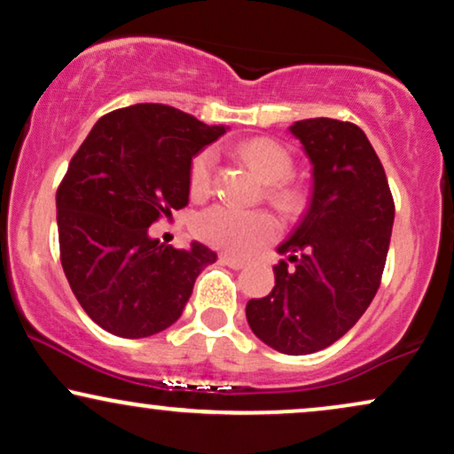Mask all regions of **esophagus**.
<instances>
[{"label":"esophagus","instance_id":"obj_1","mask_svg":"<svg viewBox=\"0 0 454 454\" xmlns=\"http://www.w3.org/2000/svg\"><path fill=\"white\" fill-rule=\"evenodd\" d=\"M220 262L223 263V266L234 268V270H240V268L247 266L245 260H239V257H232V255H226V254L220 255Z\"/></svg>","mask_w":454,"mask_h":454}]
</instances>
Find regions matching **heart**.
Returning <instances> with one entry per match:
<instances>
[{
    "mask_svg": "<svg viewBox=\"0 0 454 454\" xmlns=\"http://www.w3.org/2000/svg\"><path fill=\"white\" fill-rule=\"evenodd\" d=\"M239 154L249 169L270 184L268 197L283 211H295L301 205L303 192L300 186L283 182L291 174V154L278 142L268 137H254L240 145ZM215 154L203 151L192 159L191 165V192L205 197L214 184ZM278 223L268 211H240L231 205H214L200 211L194 220V234L200 240L228 254L247 255L270 239L277 237Z\"/></svg>",
    "mask_w": 454,
    "mask_h": 454,
    "instance_id": "obj_1",
    "label": "heart"
}]
</instances>
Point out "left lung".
<instances>
[{"mask_svg": "<svg viewBox=\"0 0 454 454\" xmlns=\"http://www.w3.org/2000/svg\"><path fill=\"white\" fill-rule=\"evenodd\" d=\"M312 163V197L274 266V289L247 303V323L289 356L329 348L380 289L394 226L386 171L358 125L303 119L289 128Z\"/></svg>", "mask_w": 454, "mask_h": 454, "instance_id": "1", "label": "left lung"}]
</instances>
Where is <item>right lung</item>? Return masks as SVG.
Instances as JSON below:
<instances>
[{"instance_id":"right-lung-1","label":"right lung","mask_w":454,"mask_h":454,"mask_svg":"<svg viewBox=\"0 0 454 454\" xmlns=\"http://www.w3.org/2000/svg\"><path fill=\"white\" fill-rule=\"evenodd\" d=\"M168 105L105 114L74 153L56 192L60 262L74 297L102 329L125 340L182 317L215 251L174 249L151 223L188 205L192 157L226 134Z\"/></svg>"}]
</instances>
